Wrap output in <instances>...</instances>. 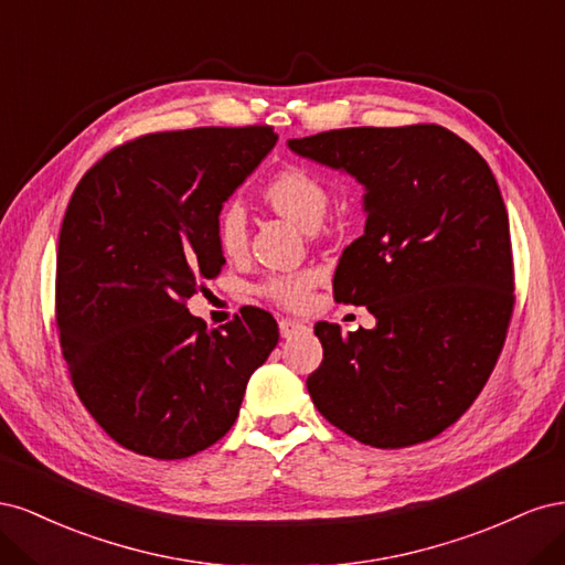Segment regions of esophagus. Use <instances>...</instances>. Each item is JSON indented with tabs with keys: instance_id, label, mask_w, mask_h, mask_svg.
Returning <instances> with one entry per match:
<instances>
[{
	"instance_id": "esophagus-1",
	"label": "esophagus",
	"mask_w": 565,
	"mask_h": 565,
	"mask_svg": "<svg viewBox=\"0 0 565 565\" xmlns=\"http://www.w3.org/2000/svg\"><path fill=\"white\" fill-rule=\"evenodd\" d=\"M309 330H311L309 324H303V322L287 320V318L280 320V334H282V339H292V337L303 334V332H309Z\"/></svg>"
}]
</instances>
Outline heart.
Here are the masks:
<instances>
[{"label": "heart", "instance_id": "1", "mask_svg": "<svg viewBox=\"0 0 565 565\" xmlns=\"http://www.w3.org/2000/svg\"><path fill=\"white\" fill-rule=\"evenodd\" d=\"M264 198L273 210L292 218L306 231H316L330 210V191L313 172L297 164H287L264 185ZM214 241L218 249L235 256L247 243V218L241 202H226L214 216ZM316 273H278L259 287V292L289 309H299L311 295Z\"/></svg>", "mask_w": 565, "mask_h": 565}]
</instances>
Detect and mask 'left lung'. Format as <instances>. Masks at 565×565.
Returning <instances> with one entry per match:
<instances>
[{"label":"left lung","instance_id":"8db88e82","mask_svg":"<svg viewBox=\"0 0 565 565\" xmlns=\"http://www.w3.org/2000/svg\"><path fill=\"white\" fill-rule=\"evenodd\" d=\"M289 150L365 185V233L334 270V299L372 330L316 322L318 413L372 448L446 431L486 386L514 311L509 216L488 162L438 125L351 127Z\"/></svg>","mask_w":565,"mask_h":565}]
</instances>
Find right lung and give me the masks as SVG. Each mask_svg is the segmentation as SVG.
Wrapping results in <instances>:
<instances>
[{
	"label": "right lung",
	"instance_id": "obj_1",
	"mask_svg": "<svg viewBox=\"0 0 565 565\" xmlns=\"http://www.w3.org/2000/svg\"><path fill=\"white\" fill-rule=\"evenodd\" d=\"M278 141L273 127L146 134L77 183L56 256V324L79 401L119 446L183 459L241 413L278 322L247 306L207 330L185 301L226 264L214 216Z\"/></svg>",
	"mask_w": 565,
	"mask_h": 565
}]
</instances>
